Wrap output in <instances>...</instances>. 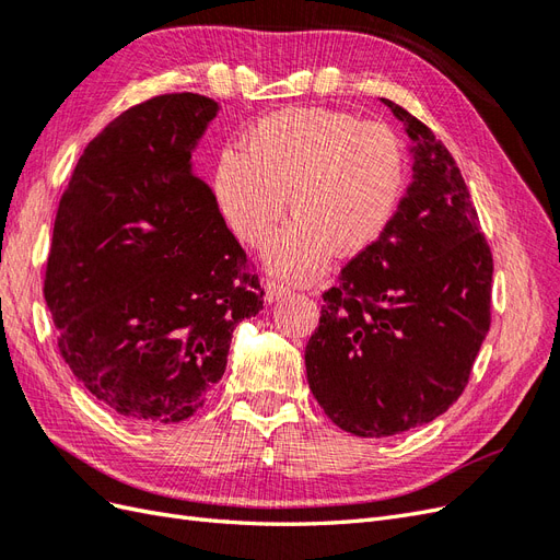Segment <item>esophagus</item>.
<instances>
[{
  "mask_svg": "<svg viewBox=\"0 0 560 560\" xmlns=\"http://www.w3.org/2000/svg\"><path fill=\"white\" fill-rule=\"evenodd\" d=\"M290 292H292L290 287L282 284V282H276V280L266 282V301H268V303H273V301H278V299L287 296Z\"/></svg>",
  "mask_w": 560,
  "mask_h": 560,
  "instance_id": "34e87169",
  "label": "esophagus"
}]
</instances>
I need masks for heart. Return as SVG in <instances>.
I'll return each instance as SVG.
<instances>
[{"instance_id":"heart-1","label":"heart","mask_w":560,"mask_h":560,"mask_svg":"<svg viewBox=\"0 0 560 560\" xmlns=\"http://www.w3.org/2000/svg\"><path fill=\"white\" fill-rule=\"evenodd\" d=\"M247 151L226 149L214 171V196L233 233L264 247L287 208L294 217L268 247L276 273L317 278L331 252L352 257L395 222L406 189V149L381 121L292 107L268 114L245 138Z\"/></svg>"}]
</instances>
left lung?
Masks as SVG:
<instances>
[{"label": "left lung", "mask_w": 560, "mask_h": 560, "mask_svg": "<svg viewBox=\"0 0 560 560\" xmlns=\"http://www.w3.org/2000/svg\"><path fill=\"white\" fill-rule=\"evenodd\" d=\"M413 142L395 222L322 294L306 346L317 404L354 436H393L463 395L490 327L493 254L451 151L383 100Z\"/></svg>", "instance_id": "1"}]
</instances>
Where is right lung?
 Segmentation results:
<instances>
[{
    "mask_svg": "<svg viewBox=\"0 0 560 560\" xmlns=\"http://www.w3.org/2000/svg\"><path fill=\"white\" fill-rule=\"evenodd\" d=\"M167 93L89 142L60 198L44 299L77 381L142 425L194 416L264 290L191 151L217 114Z\"/></svg>",
    "mask_w": 560,
    "mask_h": 560,
    "instance_id": "add662e5",
    "label": "right lung"
}]
</instances>
